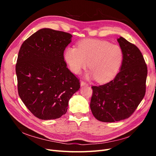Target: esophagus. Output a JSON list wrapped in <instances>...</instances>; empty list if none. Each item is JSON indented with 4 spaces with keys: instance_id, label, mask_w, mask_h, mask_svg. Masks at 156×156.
Returning a JSON list of instances; mask_svg holds the SVG:
<instances>
[{
    "instance_id": "obj_1",
    "label": "esophagus",
    "mask_w": 156,
    "mask_h": 156,
    "mask_svg": "<svg viewBox=\"0 0 156 156\" xmlns=\"http://www.w3.org/2000/svg\"><path fill=\"white\" fill-rule=\"evenodd\" d=\"M88 84L87 83H86V82H84V81H81V87H83V86H88Z\"/></svg>"
}]
</instances>
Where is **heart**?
Listing matches in <instances>:
<instances>
[{
  "label": "heart",
  "mask_w": 156,
  "mask_h": 156,
  "mask_svg": "<svg viewBox=\"0 0 156 156\" xmlns=\"http://www.w3.org/2000/svg\"><path fill=\"white\" fill-rule=\"evenodd\" d=\"M124 53L118 45L100 40H84L77 48L69 47L64 52V60L72 72L79 74L89 65L87 77L100 83L111 81L119 72Z\"/></svg>",
  "instance_id": "b5f03b06"
}]
</instances>
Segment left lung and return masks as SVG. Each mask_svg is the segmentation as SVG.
I'll return each mask as SVG.
<instances>
[{
    "label": "left lung",
    "mask_w": 156,
    "mask_h": 156,
    "mask_svg": "<svg viewBox=\"0 0 156 156\" xmlns=\"http://www.w3.org/2000/svg\"><path fill=\"white\" fill-rule=\"evenodd\" d=\"M124 53L120 71L105 84L93 86L90 108L98 120L114 122L129 118L145 95L147 66L139 48L122 37L117 40Z\"/></svg>",
    "instance_id": "1"
}]
</instances>
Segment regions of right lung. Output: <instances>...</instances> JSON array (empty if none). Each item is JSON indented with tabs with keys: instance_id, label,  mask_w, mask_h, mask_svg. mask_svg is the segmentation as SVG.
<instances>
[{
	"instance_id": "obj_1",
	"label": "right lung",
	"mask_w": 156,
	"mask_h": 156,
	"mask_svg": "<svg viewBox=\"0 0 156 156\" xmlns=\"http://www.w3.org/2000/svg\"><path fill=\"white\" fill-rule=\"evenodd\" d=\"M72 37L67 32L42 29L23 42L19 51L16 66L19 96L41 120L65 115L69 100L80 88L79 80L64 58Z\"/></svg>"
}]
</instances>
